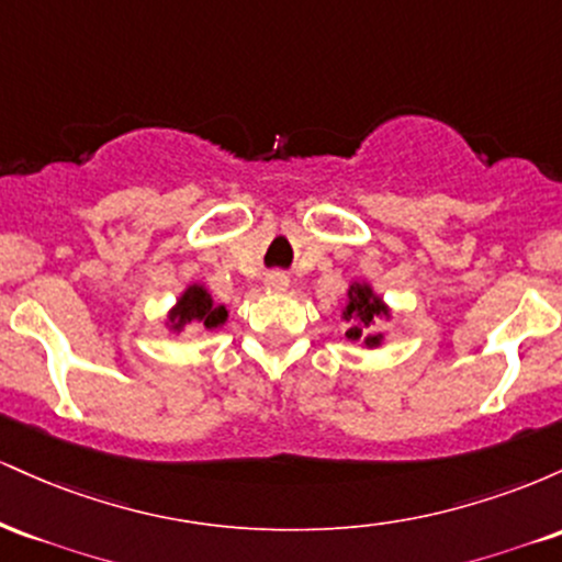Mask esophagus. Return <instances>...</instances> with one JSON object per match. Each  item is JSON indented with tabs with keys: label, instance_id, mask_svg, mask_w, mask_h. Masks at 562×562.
I'll return each mask as SVG.
<instances>
[{
	"label": "esophagus",
	"instance_id": "34e87169",
	"mask_svg": "<svg viewBox=\"0 0 562 562\" xmlns=\"http://www.w3.org/2000/svg\"><path fill=\"white\" fill-rule=\"evenodd\" d=\"M263 288L267 290H274V293H282V290L290 288V280L285 272H269L263 277Z\"/></svg>",
	"mask_w": 562,
	"mask_h": 562
}]
</instances>
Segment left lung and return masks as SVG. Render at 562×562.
<instances>
[{"instance_id": "8db88e82", "label": "left lung", "mask_w": 562, "mask_h": 562, "mask_svg": "<svg viewBox=\"0 0 562 562\" xmlns=\"http://www.w3.org/2000/svg\"><path fill=\"white\" fill-rule=\"evenodd\" d=\"M340 319L346 322V338L357 340L359 346L372 351L385 344V335L378 333V322L393 319V308L383 301V295L367 280H351L346 290V303L340 308Z\"/></svg>"}]
</instances>
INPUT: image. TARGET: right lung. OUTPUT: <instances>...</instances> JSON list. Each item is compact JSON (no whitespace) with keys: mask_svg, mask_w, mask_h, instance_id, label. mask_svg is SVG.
<instances>
[{"mask_svg":"<svg viewBox=\"0 0 562 562\" xmlns=\"http://www.w3.org/2000/svg\"><path fill=\"white\" fill-rule=\"evenodd\" d=\"M229 319V308L224 303H216L214 295L203 282H190L173 306L166 312L164 327L171 335L184 333L187 327H203V330H216Z\"/></svg>","mask_w":562,"mask_h":562,"instance_id":"1","label":"right lung"}]
</instances>
